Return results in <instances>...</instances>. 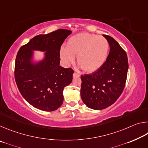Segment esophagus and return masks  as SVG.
Instances as JSON below:
<instances>
[{
    "instance_id": "34e87169",
    "label": "esophagus",
    "mask_w": 148,
    "mask_h": 148,
    "mask_svg": "<svg viewBox=\"0 0 148 148\" xmlns=\"http://www.w3.org/2000/svg\"><path fill=\"white\" fill-rule=\"evenodd\" d=\"M80 75L79 74L76 73V72H74V73L73 74V77H79Z\"/></svg>"
}]
</instances>
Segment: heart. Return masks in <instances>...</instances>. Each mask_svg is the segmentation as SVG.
<instances>
[{"instance_id": "obj_1", "label": "heart", "mask_w": 148, "mask_h": 148, "mask_svg": "<svg viewBox=\"0 0 148 148\" xmlns=\"http://www.w3.org/2000/svg\"><path fill=\"white\" fill-rule=\"evenodd\" d=\"M110 44L104 36L89 32H81L71 36L66 47L60 49V56L66 65L77 62L84 71L91 73L98 71L106 62Z\"/></svg>"}]
</instances>
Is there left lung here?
Here are the masks:
<instances>
[{
    "mask_svg": "<svg viewBox=\"0 0 148 148\" xmlns=\"http://www.w3.org/2000/svg\"><path fill=\"white\" fill-rule=\"evenodd\" d=\"M110 44L106 62L98 71L82 75L81 97L89 108L102 110L116 102L126 83L129 69L126 52L116 40L103 34Z\"/></svg>",
    "mask_w": 148,
    "mask_h": 148,
    "instance_id": "8db88e82",
    "label": "left lung"
}]
</instances>
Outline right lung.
Returning a JSON list of instances; mask_svg holds the SVG:
<instances>
[{
  "label": "right lung",
  "mask_w": 148,
  "mask_h": 148,
  "mask_svg": "<svg viewBox=\"0 0 148 148\" xmlns=\"http://www.w3.org/2000/svg\"><path fill=\"white\" fill-rule=\"evenodd\" d=\"M71 32L58 29L38 35L18 51L14 71L17 86L23 98L36 108L51 112L63 102L62 92L72 82L74 71L60 66V49ZM35 50L46 53L42 61L34 64L32 59Z\"/></svg>",
  "instance_id": "1"
}]
</instances>
